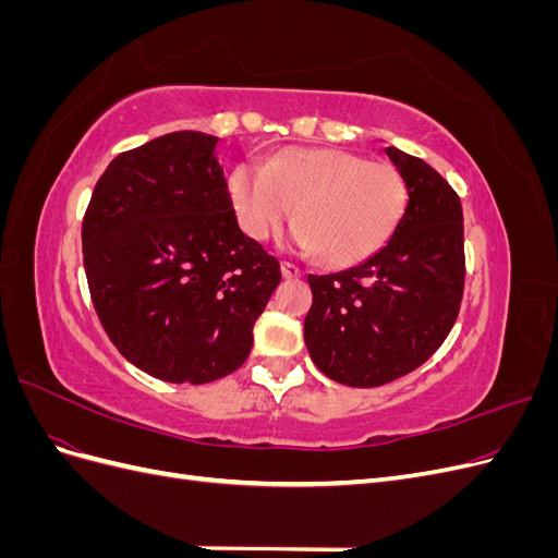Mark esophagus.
Returning <instances> with one entry per match:
<instances>
[{"instance_id": "1", "label": "esophagus", "mask_w": 558, "mask_h": 558, "mask_svg": "<svg viewBox=\"0 0 558 558\" xmlns=\"http://www.w3.org/2000/svg\"><path fill=\"white\" fill-rule=\"evenodd\" d=\"M281 275H283V279H300L302 269L293 263H281Z\"/></svg>"}]
</instances>
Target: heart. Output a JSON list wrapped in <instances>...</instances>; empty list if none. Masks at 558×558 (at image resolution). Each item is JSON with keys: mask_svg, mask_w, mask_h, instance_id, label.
I'll list each match as a JSON object with an SVG mask.
<instances>
[{"mask_svg": "<svg viewBox=\"0 0 558 558\" xmlns=\"http://www.w3.org/2000/svg\"><path fill=\"white\" fill-rule=\"evenodd\" d=\"M228 191L251 240L272 238L293 214L289 242L318 251L332 267L377 253L408 205L404 181L391 165L342 148L291 146L265 165H240L230 172Z\"/></svg>", "mask_w": 558, "mask_h": 558, "instance_id": "1", "label": "heart"}]
</instances>
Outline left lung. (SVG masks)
I'll return each mask as SVG.
<instances>
[{"mask_svg":"<svg viewBox=\"0 0 558 558\" xmlns=\"http://www.w3.org/2000/svg\"><path fill=\"white\" fill-rule=\"evenodd\" d=\"M384 150L408 189L391 240L342 272L307 277L310 356L326 377L356 388L426 363L459 316L465 279L459 195L428 162L396 146Z\"/></svg>","mask_w":558,"mask_h":558,"instance_id":"obj_1","label":"left lung"}]
</instances>
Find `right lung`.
Wrapping results in <instances>:
<instances>
[{"label": "right lung", "mask_w": 558, "mask_h": 558, "mask_svg": "<svg viewBox=\"0 0 558 558\" xmlns=\"http://www.w3.org/2000/svg\"><path fill=\"white\" fill-rule=\"evenodd\" d=\"M216 146L183 130L116 156L83 218V267L109 340L172 384L234 373L281 281L277 258L240 230Z\"/></svg>", "instance_id": "1"}]
</instances>
